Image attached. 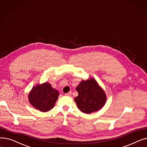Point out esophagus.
Instances as JSON below:
<instances>
[{"label":"esophagus","instance_id":"34e87169","mask_svg":"<svg viewBox=\"0 0 147 147\" xmlns=\"http://www.w3.org/2000/svg\"><path fill=\"white\" fill-rule=\"evenodd\" d=\"M71 91H69V92L65 94V95H67V96H71Z\"/></svg>","mask_w":147,"mask_h":147}]
</instances>
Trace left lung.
<instances>
[{
	"mask_svg": "<svg viewBox=\"0 0 147 147\" xmlns=\"http://www.w3.org/2000/svg\"><path fill=\"white\" fill-rule=\"evenodd\" d=\"M76 91L79 95L74 100L78 109L85 113L90 114L100 110L106 102L105 91L93 78L82 80L76 87Z\"/></svg>",
	"mask_w": 147,
	"mask_h": 147,
	"instance_id": "left-lung-1",
	"label": "left lung"
}]
</instances>
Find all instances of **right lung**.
Instances as JSON below:
<instances>
[{
	"label": "right lung",
	"mask_w": 147,
	"mask_h": 147,
	"mask_svg": "<svg viewBox=\"0 0 147 147\" xmlns=\"http://www.w3.org/2000/svg\"><path fill=\"white\" fill-rule=\"evenodd\" d=\"M59 93L48 82L36 84L32 88L28 95L30 105L36 109L46 112L53 108Z\"/></svg>",
	"instance_id": "1"
}]
</instances>
